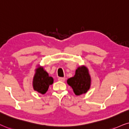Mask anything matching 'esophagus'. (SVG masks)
I'll use <instances>...</instances> for the list:
<instances>
[{
	"instance_id": "1",
	"label": "esophagus",
	"mask_w": 129,
	"mask_h": 129,
	"mask_svg": "<svg viewBox=\"0 0 129 129\" xmlns=\"http://www.w3.org/2000/svg\"><path fill=\"white\" fill-rule=\"evenodd\" d=\"M58 81H65V78H63V77H59V78H58Z\"/></svg>"
}]
</instances>
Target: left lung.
<instances>
[{"instance_id": "1", "label": "left lung", "mask_w": 129, "mask_h": 129, "mask_svg": "<svg viewBox=\"0 0 129 129\" xmlns=\"http://www.w3.org/2000/svg\"><path fill=\"white\" fill-rule=\"evenodd\" d=\"M67 83L72 87L77 95L86 93L90 89L91 84L88 69L84 66L78 67L74 76L68 79Z\"/></svg>"}]
</instances>
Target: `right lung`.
<instances>
[{"label":"right lung","instance_id":"obj_1","mask_svg":"<svg viewBox=\"0 0 129 129\" xmlns=\"http://www.w3.org/2000/svg\"><path fill=\"white\" fill-rule=\"evenodd\" d=\"M54 82L52 77H49L48 74L43 68L39 67L36 70V73L33 80L34 89L44 94L48 90L49 86Z\"/></svg>","mask_w":129,"mask_h":129}]
</instances>
